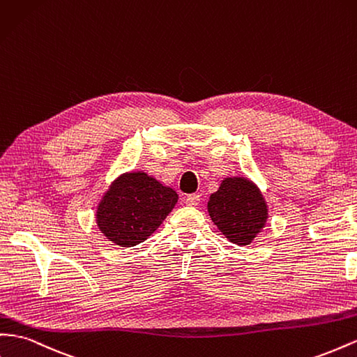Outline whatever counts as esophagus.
<instances>
[{"label": "esophagus", "mask_w": 357, "mask_h": 357, "mask_svg": "<svg viewBox=\"0 0 357 357\" xmlns=\"http://www.w3.org/2000/svg\"><path fill=\"white\" fill-rule=\"evenodd\" d=\"M199 199H201V197L198 194H192V195L186 197L185 202H186V206H189V207H197L199 204Z\"/></svg>", "instance_id": "obj_1"}]
</instances>
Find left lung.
I'll use <instances>...</instances> for the list:
<instances>
[{
    "mask_svg": "<svg viewBox=\"0 0 357 357\" xmlns=\"http://www.w3.org/2000/svg\"><path fill=\"white\" fill-rule=\"evenodd\" d=\"M208 215L231 243L249 245L261 233L267 204L261 192L245 177H228L210 195Z\"/></svg>",
    "mask_w": 357,
    "mask_h": 357,
    "instance_id": "obj_1",
    "label": "left lung"
}]
</instances>
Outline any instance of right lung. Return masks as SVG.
<instances>
[{
	"mask_svg": "<svg viewBox=\"0 0 357 357\" xmlns=\"http://www.w3.org/2000/svg\"><path fill=\"white\" fill-rule=\"evenodd\" d=\"M174 189L163 186L142 171L126 172L114 180L96 211L103 236L130 248L147 240L177 204Z\"/></svg>",
	"mask_w": 357,
	"mask_h": 357,
	"instance_id": "add662e5",
	"label": "right lung"
}]
</instances>
